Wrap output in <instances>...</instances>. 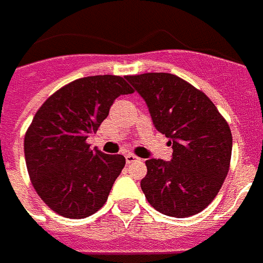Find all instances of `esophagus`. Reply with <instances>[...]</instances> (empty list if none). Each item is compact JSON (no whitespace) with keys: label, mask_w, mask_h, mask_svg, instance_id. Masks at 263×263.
Here are the masks:
<instances>
[{"label":"esophagus","mask_w":263,"mask_h":263,"mask_svg":"<svg viewBox=\"0 0 263 263\" xmlns=\"http://www.w3.org/2000/svg\"><path fill=\"white\" fill-rule=\"evenodd\" d=\"M137 160H139V157H136L135 154H132V153L126 154V163H127V164H132V163H135Z\"/></svg>","instance_id":"esophagus-1"}]
</instances>
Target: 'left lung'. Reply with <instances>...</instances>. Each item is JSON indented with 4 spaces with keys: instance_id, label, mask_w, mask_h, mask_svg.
Wrapping results in <instances>:
<instances>
[{
    "instance_id": "8db88e82",
    "label": "left lung",
    "mask_w": 263,
    "mask_h": 263,
    "mask_svg": "<svg viewBox=\"0 0 263 263\" xmlns=\"http://www.w3.org/2000/svg\"><path fill=\"white\" fill-rule=\"evenodd\" d=\"M146 100L153 123L173 147V158L147 160L140 185L153 208L185 218L210 205L221 190L232 153L228 123L211 99L171 73L126 76Z\"/></svg>"
}]
</instances>
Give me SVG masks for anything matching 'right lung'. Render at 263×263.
<instances>
[{
    "mask_svg": "<svg viewBox=\"0 0 263 263\" xmlns=\"http://www.w3.org/2000/svg\"><path fill=\"white\" fill-rule=\"evenodd\" d=\"M128 93L122 76H87L61 87L35 113L24 139L25 163L36 194L58 215L79 219L105 205L126 158L92 150L86 139L115 99Z\"/></svg>",
    "mask_w": 263,
    "mask_h": 263,
    "instance_id": "1",
    "label": "right lung"
}]
</instances>
